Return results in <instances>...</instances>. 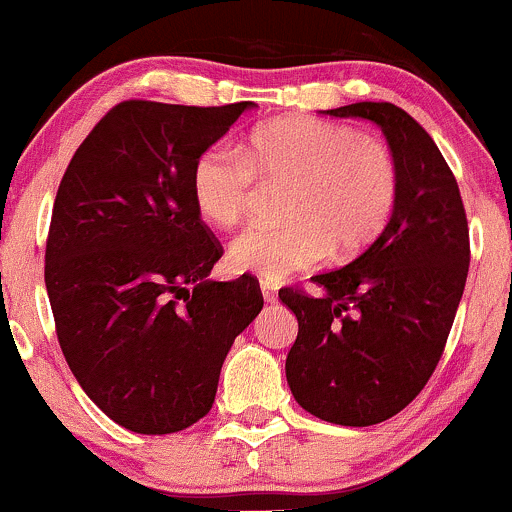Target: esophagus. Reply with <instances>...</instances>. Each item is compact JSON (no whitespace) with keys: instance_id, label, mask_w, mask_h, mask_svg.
Wrapping results in <instances>:
<instances>
[{"instance_id":"esophagus-1","label":"esophagus","mask_w":512,"mask_h":512,"mask_svg":"<svg viewBox=\"0 0 512 512\" xmlns=\"http://www.w3.org/2000/svg\"><path fill=\"white\" fill-rule=\"evenodd\" d=\"M260 291H262V299H265L267 303L277 301V286H274V284L260 282Z\"/></svg>"}]
</instances>
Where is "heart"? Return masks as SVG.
I'll use <instances>...</instances> for the list:
<instances>
[{
  "instance_id": "obj_1",
  "label": "heart",
  "mask_w": 512,
  "mask_h": 512,
  "mask_svg": "<svg viewBox=\"0 0 512 512\" xmlns=\"http://www.w3.org/2000/svg\"><path fill=\"white\" fill-rule=\"evenodd\" d=\"M252 177L289 182L282 226L247 228L228 247V267L282 282L333 252L350 260L384 233L401 189V172L384 140L345 123L286 116L255 128L240 148H209L192 167V199L211 226L245 218Z\"/></svg>"
}]
</instances>
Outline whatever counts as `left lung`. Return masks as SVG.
<instances>
[{
    "mask_svg": "<svg viewBox=\"0 0 512 512\" xmlns=\"http://www.w3.org/2000/svg\"><path fill=\"white\" fill-rule=\"evenodd\" d=\"M323 114L376 123L401 189L389 226L357 260L311 277L323 294L279 291L299 320L286 381L303 411L367 428L401 413L435 372L464 294L469 228L457 179L406 111L359 101Z\"/></svg>",
    "mask_w": 512,
    "mask_h": 512,
    "instance_id": "1",
    "label": "left lung"
}]
</instances>
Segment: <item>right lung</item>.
Masks as SVG:
<instances>
[{
    "label": "right lung",
    "instance_id": "obj_1",
    "mask_svg": "<svg viewBox=\"0 0 512 512\" xmlns=\"http://www.w3.org/2000/svg\"><path fill=\"white\" fill-rule=\"evenodd\" d=\"M252 101H121L72 155L46 245L60 350L94 403L140 435L211 411L230 345L262 311L252 277L211 282L223 250L192 199L196 157Z\"/></svg>",
    "mask_w": 512,
    "mask_h": 512
}]
</instances>
